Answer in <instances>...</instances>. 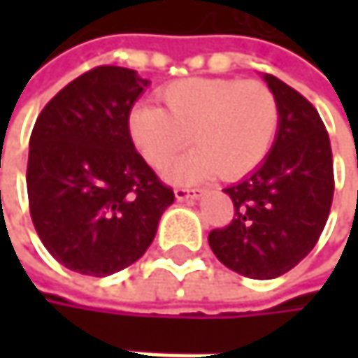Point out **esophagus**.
I'll list each match as a JSON object with an SVG mask.
<instances>
[{"mask_svg": "<svg viewBox=\"0 0 358 358\" xmlns=\"http://www.w3.org/2000/svg\"><path fill=\"white\" fill-rule=\"evenodd\" d=\"M174 194H176V201H194V199L201 196V190H196V188H176Z\"/></svg>", "mask_w": 358, "mask_h": 358, "instance_id": "obj_1", "label": "esophagus"}]
</instances>
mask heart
Listing matches in <instances>:
<instances>
[{"label":"heart","mask_w":358,"mask_h":358,"mask_svg":"<svg viewBox=\"0 0 358 358\" xmlns=\"http://www.w3.org/2000/svg\"><path fill=\"white\" fill-rule=\"evenodd\" d=\"M164 109L136 103L128 111V138L141 157L164 170L188 138L196 145L170 170L174 182H199L220 172L222 178L247 176L269 155L280 103L261 80L182 78L159 91Z\"/></svg>","instance_id":"heart-1"}]
</instances>
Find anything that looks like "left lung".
Returning <instances> with one entry per match:
<instances>
[{
	"mask_svg": "<svg viewBox=\"0 0 358 358\" xmlns=\"http://www.w3.org/2000/svg\"><path fill=\"white\" fill-rule=\"evenodd\" d=\"M280 103V128L265 162L224 188L234 220L209 232V247L232 271L271 280L317 245L334 199L329 136L317 109L280 78L265 74Z\"/></svg>",
	"mask_w": 358,
	"mask_h": 358,
	"instance_id": "8db88e82",
	"label": "left lung"
}]
</instances>
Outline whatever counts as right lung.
<instances>
[{"label":"right lung","mask_w":358,"mask_h":358,"mask_svg":"<svg viewBox=\"0 0 358 358\" xmlns=\"http://www.w3.org/2000/svg\"><path fill=\"white\" fill-rule=\"evenodd\" d=\"M149 80L97 66L66 85L38 113L27 190L36 234L64 267L111 275L155 238L174 190L128 138L126 117Z\"/></svg>","instance_id":"right-lung-1"}]
</instances>
